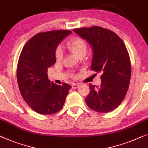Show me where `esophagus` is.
<instances>
[{"label":"esophagus","mask_w":148,"mask_h":148,"mask_svg":"<svg viewBox=\"0 0 148 148\" xmlns=\"http://www.w3.org/2000/svg\"><path fill=\"white\" fill-rule=\"evenodd\" d=\"M71 86H72L73 89H77L79 86V85L77 84V83H73V84L71 85Z\"/></svg>","instance_id":"34e87169"}]
</instances>
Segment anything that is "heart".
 <instances>
[{
  "label": "heart",
  "instance_id": "heart-1",
  "mask_svg": "<svg viewBox=\"0 0 148 148\" xmlns=\"http://www.w3.org/2000/svg\"><path fill=\"white\" fill-rule=\"evenodd\" d=\"M67 47L70 51L73 53L76 57L85 56L87 52V43L82 38L75 37H73L67 42ZM63 57V51L62 49L59 47L55 51V57L56 59L60 61Z\"/></svg>",
  "mask_w": 148,
  "mask_h": 148
}]
</instances>
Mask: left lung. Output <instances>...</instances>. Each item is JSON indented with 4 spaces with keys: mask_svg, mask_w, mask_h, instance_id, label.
<instances>
[{
    "mask_svg": "<svg viewBox=\"0 0 148 148\" xmlns=\"http://www.w3.org/2000/svg\"><path fill=\"white\" fill-rule=\"evenodd\" d=\"M73 31L92 47L91 70L102 73L99 86L89 83L85 102L97 112H110L121 104L129 88L132 70L127 48L121 38L109 29L93 26Z\"/></svg>",
    "mask_w": 148,
    "mask_h": 148,
    "instance_id": "left-lung-1",
    "label": "left lung"
}]
</instances>
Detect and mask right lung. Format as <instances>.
Returning a JSON list of instances; mask_svg holds the SVG:
<instances>
[{
  "label": "right lung",
  "mask_w": 148,
  "mask_h": 148,
  "mask_svg": "<svg viewBox=\"0 0 148 148\" xmlns=\"http://www.w3.org/2000/svg\"><path fill=\"white\" fill-rule=\"evenodd\" d=\"M72 32L57 30L38 33L28 40L19 57L16 78L21 94L34 111L51 115L63 108L71 88L55 84L48 79L47 69L56 62L55 51L62 40Z\"/></svg>",
  "instance_id": "add662e5"
}]
</instances>
